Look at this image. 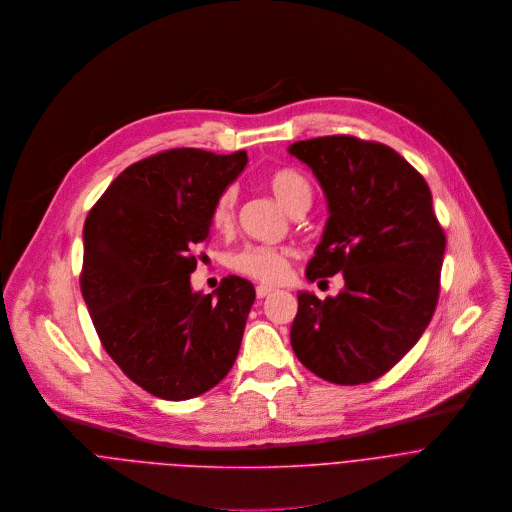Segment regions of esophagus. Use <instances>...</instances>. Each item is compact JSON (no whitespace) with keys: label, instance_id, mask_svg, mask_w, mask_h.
<instances>
[{"label":"esophagus","instance_id":"obj_1","mask_svg":"<svg viewBox=\"0 0 512 512\" xmlns=\"http://www.w3.org/2000/svg\"><path fill=\"white\" fill-rule=\"evenodd\" d=\"M274 290H276L274 286H268V284H258V286H256V296H258V298H266V296H270Z\"/></svg>","mask_w":512,"mask_h":512}]
</instances>
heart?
Instances as JSON below:
<instances>
[{
    "mask_svg": "<svg viewBox=\"0 0 512 512\" xmlns=\"http://www.w3.org/2000/svg\"><path fill=\"white\" fill-rule=\"evenodd\" d=\"M266 187L274 199L290 214L298 206H309L313 197V187L302 173L296 169H276L266 177ZM236 210V191L224 189L212 206V226L216 230H228L234 222ZM292 252L288 248H270V246H248L234 256L232 264L238 272L268 284H276L286 278L290 268Z\"/></svg>",
    "mask_w": 512,
    "mask_h": 512,
    "instance_id": "obj_1",
    "label": "heart"
}]
</instances>
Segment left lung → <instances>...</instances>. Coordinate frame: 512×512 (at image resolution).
Instances as JSON below:
<instances>
[{"mask_svg":"<svg viewBox=\"0 0 512 512\" xmlns=\"http://www.w3.org/2000/svg\"><path fill=\"white\" fill-rule=\"evenodd\" d=\"M327 199V224L306 278L343 274L337 296L298 292L290 343L325 381L359 385L410 351L436 311L446 236L424 177L381 143L355 137L298 141Z\"/></svg>","mask_w":512,"mask_h":512,"instance_id":"8db88e82","label":"left lung"}]
</instances>
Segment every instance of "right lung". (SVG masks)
I'll return each mask as SVG.
<instances>
[{"instance_id":"add662e5","label":"right lung","mask_w":512,"mask_h":512,"mask_svg":"<svg viewBox=\"0 0 512 512\" xmlns=\"http://www.w3.org/2000/svg\"><path fill=\"white\" fill-rule=\"evenodd\" d=\"M248 163L246 151L171 149L127 167L84 222L80 290L98 339L123 373L155 397L206 393L232 369L256 290L228 276L191 288L193 248L212 206Z\"/></svg>"}]
</instances>
